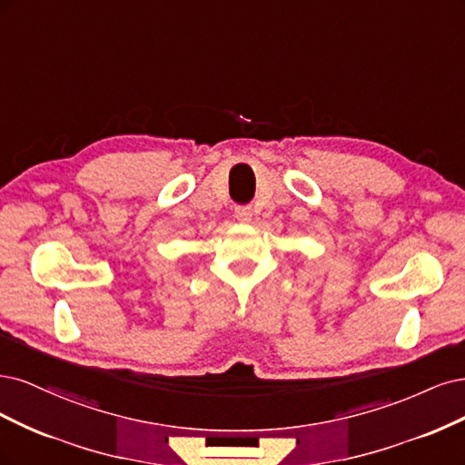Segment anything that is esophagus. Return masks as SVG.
Wrapping results in <instances>:
<instances>
[{"label":"esophagus","instance_id":"34e87169","mask_svg":"<svg viewBox=\"0 0 465 465\" xmlns=\"http://www.w3.org/2000/svg\"><path fill=\"white\" fill-rule=\"evenodd\" d=\"M235 218L242 223H249L252 220V211L251 206H237L235 208Z\"/></svg>","mask_w":465,"mask_h":465}]
</instances>
